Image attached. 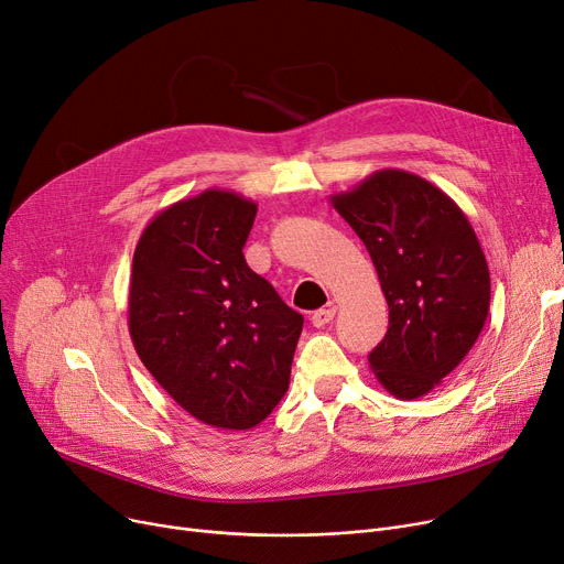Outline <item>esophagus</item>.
Here are the masks:
<instances>
[{
  "mask_svg": "<svg viewBox=\"0 0 564 564\" xmlns=\"http://www.w3.org/2000/svg\"><path fill=\"white\" fill-rule=\"evenodd\" d=\"M335 314H337V307H335V305L321 307V310H316V312L312 314V324H314L316 328H324L326 324H330V321L335 318Z\"/></svg>",
  "mask_w": 564,
  "mask_h": 564,
  "instance_id": "obj_1",
  "label": "esophagus"
}]
</instances>
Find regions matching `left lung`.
<instances>
[{
	"mask_svg": "<svg viewBox=\"0 0 564 564\" xmlns=\"http://www.w3.org/2000/svg\"><path fill=\"white\" fill-rule=\"evenodd\" d=\"M330 202L365 243L390 310L369 354L373 377L397 399L432 392L489 316L491 278L475 229L441 187L404 170L373 172Z\"/></svg>",
	"mask_w": 564,
	"mask_h": 564,
	"instance_id": "8db88e82",
	"label": "left lung"
}]
</instances>
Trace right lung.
<instances>
[{
	"instance_id": "obj_1",
	"label": "right lung",
	"mask_w": 564,
	"mask_h": 564,
	"mask_svg": "<svg viewBox=\"0 0 564 564\" xmlns=\"http://www.w3.org/2000/svg\"><path fill=\"white\" fill-rule=\"evenodd\" d=\"M257 204L231 191L181 199L132 257L128 330L151 377L204 424L246 432L284 397L303 314L246 263Z\"/></svg>"
}]
</instances>
